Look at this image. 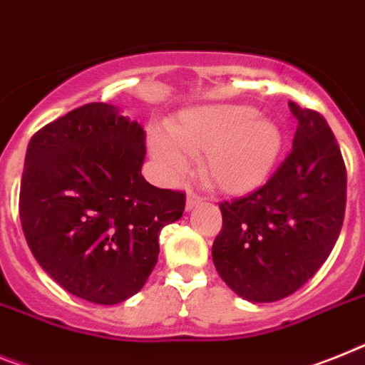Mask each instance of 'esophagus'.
I'll list each match as a JSON object with an SVG mask.
<instances>
[{
    "label": "esophagus",
    "mask_w": 365,
    "mask_h": 365,
    "mask_svg": "<svg viewBox=\"0 0 365 365\" xmlns=\"http://www.w3.org/2000/svg\"><path fill=\"white\" fill-rule=\"evenodd\" d=\"M201 201H203V199L199 197L197 194H194V192H188V195H186V210H192V208L197 207Z\"/></svg>",
    "instance_id": "1"
}]
</instances>
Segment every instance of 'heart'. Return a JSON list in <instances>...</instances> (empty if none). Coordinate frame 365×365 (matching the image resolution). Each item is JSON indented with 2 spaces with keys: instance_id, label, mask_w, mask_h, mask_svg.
Instances as JSON below:
<instances>
[{
  "instance_id": "1",
  "label": "heart",
  "mask_w": 365,
  "mask_h": 365,
  "mask_svg": "<svg viewBox=\"0 0 365 365\" xmlns=\"http://www.w3.org/2000/svg\"><path fill=\"white\" fill-rule=\"evenodd\" d=\"M148 135V148L162 177L177 179L188 155L201 158L208 185L230 195H245L272 173L282 149V130L249 105L207 103L186 107Z\"/></svg>"
}]
</instances>
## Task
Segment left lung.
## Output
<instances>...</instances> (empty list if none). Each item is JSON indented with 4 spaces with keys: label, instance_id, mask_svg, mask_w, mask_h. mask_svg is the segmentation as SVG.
<instances>
[{
    "label": "left lung",
    "instance_id": "1",
    "mask_svg": "<svg viewBox=\"0 0 365 365\" xmlns=\"http://www.w3.org/2000/svg\"><path fill=\"white\" fill-rule=\"evenodd\" d=\"M297 120L292 153L244 199L221 203L212 245L217 275L249 303H273L312 279L341 230L347 173L322 114L289 101Z\"/></svg>",
    "mask_w": 365,
    "mask_h": 365
}]
</instances>
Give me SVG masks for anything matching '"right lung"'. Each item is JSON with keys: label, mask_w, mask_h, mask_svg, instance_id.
Masks as SVG:
<instances>
[{"label": "right lung", "mask_w": 365, "mask_h": 365, "mask_svg": "<svg viewBox=\"0 0 365 365\" xmlns=\"http://www.w3.org/2000/svg\"><path fill=\"white\" fill-rule=\"evenodd\" d=\"M144 127L88 103L31 138L20 220L36 262L71 295L118 304L144 288L162 227L185 212L182 192L142 175Z\"/></svg>", "instance_id": "add662e5"}]
</instances>
